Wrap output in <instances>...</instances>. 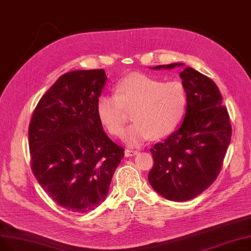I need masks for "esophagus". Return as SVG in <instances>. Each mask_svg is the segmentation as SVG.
I'll list each match as a JSON object with an SVG mask.
<instances>
[{"label":"esophagus","mask_w":251,"mask_h":251,"mask_svg":"<svg viewBox=\"0 0 251 251\" xmlns=\"http://www.w3.org/2000/svg\"><path fill=\"white\" fill-rule=\"evenodd\" d=\"M137 153H138V151H136V150H130V149H126L125 150V156L126 157H130V156L136 155Z\"/></svg>","instance_id":"1"}]
</instances>
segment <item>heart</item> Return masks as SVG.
<instances>
[{"label": "heart", "mask_w": 251, "mask_h": 251, "mask_svg": "<svg viewBox=\"0 0 251 251\" xmlns=\"http://www.w3.org/2000/svg\"><path fill=\"white\" fill-rule=\"evenodd\" d=\"M114 95H101L97 101L100 123L116 137L123 134L132 111L133 123L128 127L124 141L140 146L154 135L161 138L178 127L187 104L186 91L180 81H162L146 74L133 73L114 86Z\"/></svg>", "instance_id": "b5f03b06"}]
</instances>
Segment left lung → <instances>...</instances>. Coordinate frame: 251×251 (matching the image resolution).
<instances>
[{
    "mask_svg": "<svg viewBox=\"0 0 251 251\" xmlns=\"http://www.w3.org/2000/svg\"><path fill=\"white\" fill-rule=\"evenodd\" d=\"M180 76L187 96L184 121L178 130L150 149L154 164L148 176L154 190L174 201L194 199L216 180L231 137L229 116L216 83L191 67Z\"/></svg>",
    "mask_w": 251,
    "mask_h": 251,
    "instance_id": "obj_1",
    "label": "left lung"
}]
</instances>
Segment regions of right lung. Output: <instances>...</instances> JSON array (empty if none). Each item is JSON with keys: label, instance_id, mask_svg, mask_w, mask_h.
I'll use <instances>...</instances> for the list:
<instances>
[{"label": "right lung", "instance_id": "right-lung-1", "mask_svg": "<svg viewBox=\"0 0 251 251\" xmlns=\"http://www.w3.org/2000/svg\"><path fill=\"white\" fill-rule=\"evenodd\" d=\"M103 69L63 74L35 107L29 125L31 169L59 206L88 213L103 201L124 149L103 131L97 101Z\"/></svg>", "mask_w": 251, "mask_h": 251}]
</instances>
